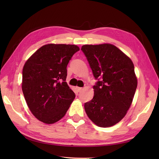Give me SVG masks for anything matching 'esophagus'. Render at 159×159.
Here are the masks:
<instances>
[{"instance_id": "obj_1", "label": "esophagus", "mask_w": 159, "mask_h": 159, "mask_svg": "<svg viewBox=\"0 0 159 159\" xmlns=\"http://www.w3.org/2000/svg\"><path fill=\"white\" fill-rule=\"evenodd\" d=\"M77 91H79V92H80V91H81L83 89H82V88H79V87H77Z\"/></svg>"}]
</instances>
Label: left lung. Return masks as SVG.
Instances as JSON below:
<instances>
[{
    "label": "left lung",
    "mask_w": 159,
    "mask_h": 159,
    "mask_svg": "<svg viewBox=\"0 0 159 159\" xmlns=\"http://www.w3.org/2000/svg\"><path fill=\"white\" fill-rule=\"evenodd\" d=\"M86 56L97 82L92 100L84 104L88 117L99 127L120 122L131 104L137 87L134 65L114 45H84Z\"/></svg>",
    "instance_id": "left-lung-1"
}]
</instances>
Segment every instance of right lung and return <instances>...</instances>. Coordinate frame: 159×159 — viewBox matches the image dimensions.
<instances>
[{
	"mask_svg": "<svg viewBox=\"0 0 159 159\" xmlns=\"http://www.w3.org/2000/svg\"><path fill=\"white\" fill-rule=\"evenodd\" d=\"M79 49L76 45L49 44L25 63L22 92L29 109L41 122L49 124L61 119L74 100L66 82L67 66Z\"/></svg>",
	"mask_w": 159,
	"mask_h": 159,
	"instance_id": "1",
	"label": "right lung"
}]
</instances>
